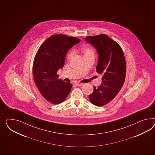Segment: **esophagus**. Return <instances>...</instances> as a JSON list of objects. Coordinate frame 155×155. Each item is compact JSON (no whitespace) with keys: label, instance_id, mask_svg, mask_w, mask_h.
<instances>
[{"label":"esophagus","instance_id":"1","mask_svg":"<svg viewBox=\"0 0 155 155\" xmlns=\"http://www.w3.org/2000/svg\"><path fill=\"white\" fill-rule=\"evenodd\" d=\"M75 84H76L77 86H84V84H81V83H76Z\"/></svg>","mask_w":155,"mask_h":155}]
</instances>
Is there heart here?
<instances>
[{
	"instance_id": "heart-1",
	"label": "heart",
	"mask_w": 155,
	"mask_h": 155,
	"mask_svg": "<svg viewBox=\"0 0 155 155\" xmlns=\"http://www.w3.org/2000/svg\"><path fill=\"white\" fill-rule=\"evenodd\" d=\"M82 52L84 54V56H88V55H94V51L92 47L89 46H84L82 48ZM74 54V52L71 51L68 55V58H71V56Z\"/></svg>"
}]
</instances>
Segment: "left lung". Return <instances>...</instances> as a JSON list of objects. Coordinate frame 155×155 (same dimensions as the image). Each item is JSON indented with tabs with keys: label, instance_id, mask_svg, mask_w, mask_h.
<instances>
[{
	"label": "left lung",
	"instance_id": "left-lung-1",
	"mask_svg": "<svg viewBox=\"0 0 155 155\" xmlns=\"http://www.w3.org/2000/svg\"><path fill=\"white\" fill-rule=\"evenodd\" d=\"M85 41L94 47L98 54L96 71L102 75V84L88 97L91 103L101 107L112 101L125 81L126 62L121 47L106 34L88 36Z\"/></svg>",
	"mask_w": 155,
	"mask_h": 155
}]
</instances>
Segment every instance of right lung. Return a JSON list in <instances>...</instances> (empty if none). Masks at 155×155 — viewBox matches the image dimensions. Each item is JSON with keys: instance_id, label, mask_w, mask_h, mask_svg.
Listing matches in <instances>:
<instances>
[{"instance_id": "obj_1", "label": "right lung", "mask_w": 155, "mask_h": 155, "mask_svg": "<svg viewBox=\"0 0 155 155\" xmlns=\"http://www.w3.org/2000/svg\"><path fill=\"white\" fill-rule=\"evenodd\" d=\"M80 41L75 37L55 34L42 44L36 54L34 80L39 92L51 103H62L71 92V84L59 80L57 73L64 67L68 50Z\"/></svg>"}]
</instances>
